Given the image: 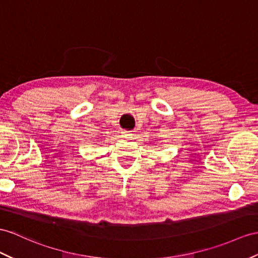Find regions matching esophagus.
<instances>
[{
    "label": "esophagus",
    "instance_id": "1",
    "mask_svg": "<svg viewBox=\"0 0 258 258\" xmlns=\"http://www.w3.org/2000/svg\"><path fill=\"white\" fill-rule=\"evenodd\" d=\"M122 136L125 137V138H129L130 136H133V134L130 133V131H127V130H123L122 131Z\"/></svg>",
    "mask_w": 258,
    "mask_h": 258
}]
</instances>
